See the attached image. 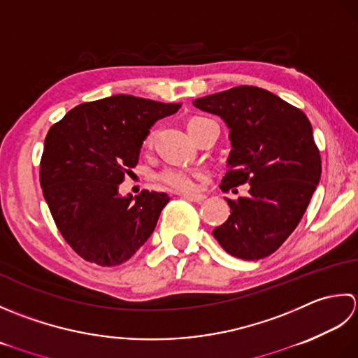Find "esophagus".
<instances>
[{
  "mask_svg": "<svg viewBox=\"0 0 358 358\" xmlns=\"http://www.w3.org/2000/svg\"><path fill=\"white\" fill-rule=\"evenodd\" d=\"M182 198L189 201V202H196V203H201L203 199H206V196L203 194H180Z\"/></svg>",
  "mask_w": 358,
  "mask_h": 358,
  "instance_id": "esophagus-1",
  "label": "esophagus"
}]
</instances>
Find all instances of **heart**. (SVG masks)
<instances>
[{
	"label": "heart",
	"instance_id": "1",
	"mask_svg": "<svg viewBox=\"0 0 358 358\" xmlns=\"http://www.w3.org/2000/svg\"><path fill=\"white\" fill-rule=\"evenodd\" d=\"M201 120V117H194L188 122V127L193 125L194 122ZM156 141V131H151V133L145 137L143 147L145 150H150L152 143ZM203 178L201 171H196L192 169H185V166H165L162 171H159L157 179L162 182V184L173 189V192L178 193H189L194 192L196 188L199 187V182Z\"/></svg>",
	"mask_w": 358,
	"mask_h": 358
}]
</instances>
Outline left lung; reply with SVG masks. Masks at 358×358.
I'll return each mask as SVG.
<instances>
[{"mask_svg":"<svg viewBox=\"0 0 358 358\" xmlns=\"http://www.w3.org/2000/svg\"><path fill=\"white\" fill-rule=\"evenodd\" d=\"M193 105L220 115L230 129L222 192L249 184L245 198L227 199L231 215L213 236L231 257L266 258L301 221L322 176L310 122L301 109L257 86L231 87Z\"/></svg>","mask_w":358,"mask_h":358,"instance_id":"obj_1","label":"left lung"}]
</instances>
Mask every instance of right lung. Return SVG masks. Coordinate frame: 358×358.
Here are the masks:
<instances>
[{
    "instance_id": "obj_1",
    "label": "right lung",
    "mask_w": 358,
    "mask_h": 358,
    "mask_svg": "<svg viewBox=\"0 0 358 358\" xmlns=\"http://www.w3.org/2000/svg\"><path fill=\"white\" fill-rule=\"evenodd\" d=\"M179 108L119 94L76 106L48 131L43 194L58 231L85 261L119 266L155 231L169 194L142 189L133 198L117 189L137 165L152 123Z\"/></svg>"
}]
</instances>
